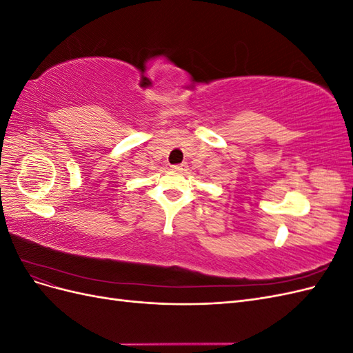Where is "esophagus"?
I'll return each instance as SVG.
<instances>
[{"label":"esophagus","mask_w":353,"mask_h":353,"mask_svg":"<svg viewBox=\"0 0 353 353\" xmlns=\"http://www.w3.org/2000/svg\"><path fill=\"white\" fill-rule=\"evenodd\" d=\"M187 168H188L187 163H181V165H174V166H172V169L176 170V172H185Z\"/></svg>","instance_id":"34e87169"}]
</instances>
